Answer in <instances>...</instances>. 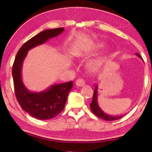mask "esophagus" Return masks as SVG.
Listing matches in <instances>:
<instances>
[{
	"instance_id": "obj_1",
	"label": "esophagus",
	"mask_w": 152,
	"mask_h": 152,
	"mask_svg": "<svg viewBox=\"0 0 152 152\" xmlns=\"http://www.w3.org/2000/svg\"><path fill=\"white\" fill-rule=\"evenodd\" d=\"M76 85L77 86H83V85H85L84 80L82 79V78H78V80H76Z\"/></svg>"
}]
</instances>
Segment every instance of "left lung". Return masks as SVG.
<instances>
[{"label":"left lung","instance_id":"left-lung-1","mask_svg":"<svg viewBox=\"0 0 152 152\" xmlns=\"http://www.w3.org/2000/svg\"><path fill=\"white\" fill-rule=\"evenodd\" d=\"M136 55L139 58L142 59L141 56L139 53H136ZM90 107L91 111L96 116L102 118V119L106 120V121H115V120H118L121 117H123L124 116V115H121V116H112V115L106 114V113H104L101 109V108L98 105V86L97 85L95 86V89H94L93 95V99H92V102L90 104Z\"/></svg>","mask_w":152,"mask_h":152}]
</instances>
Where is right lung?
Here are the masks:
<instances>
[{"instance_id":"obj_1","label":"right lung","mask_w":152,"mask_h":152,"mask_svg":"<svg viewBox=\"0 0 152 152\" xmlns=\"http://www.w3.org/2000/svg\"><path fill=\"white\" fill-rule=\"evenodd\" d=\"M64 30V28L48 29L36 35L20 47L13 63L12 75L17 100L26 112L37 119H50L61 112L72 88L73 81L52 85L43 91L31 92L26 88L23 82V63L29 50L58 36Z\"/></svg>"}]
</instances>
